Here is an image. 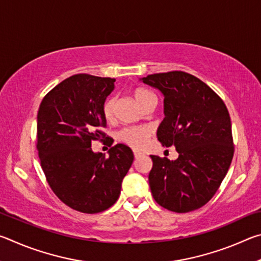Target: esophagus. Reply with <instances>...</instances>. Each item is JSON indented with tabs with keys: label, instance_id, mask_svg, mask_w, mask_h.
<instances>
[{
	"label": "esophagus",
	"instance_id": "34e87169",
	"mask_svg": "<svg viewBox=\"0 0 261 261\" xmlns=\"http://www.w3.org/2000/svg\"><path fill=\"white\" fill-rule=\"evenodd\" d=\"M134 154H135V158H136V159H139L140 156H143V154H141L140 152H137V151H135Z\"/></svg>",
	"mask_w": 261,
	"mask_h": 261
}]
</instances>
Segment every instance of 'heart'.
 <instances>
[{
    "label": "heart",
    "mask_w": 261,
    "mask_h": 261,
    "mask_svg": "<svg viewBox=\"0 0 261 261\" xmlns=\"http://www.w3.org/2000/svg\"><path fill=\"white\" fill-rule=\"evenodd\" d=\"M134 98L136 102L138 103L141 108H144L151 101L155 100V96L145 88H137L134 92ZM115 105H116V99L114 96H110L103 103V115L107 120H110L113 117L115 112ZM151 136V129L145 126H129L124 127L120 134L118 138L121 141L130 145L134 148H141L146 144L148 137Z\"/></svg>",
    "instance_id": "obj_1"
}]
</instances>
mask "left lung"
Listing matches in <instances>:
<instances>
[{"label":"left lung","mask_w":261,"mask_h":261,"mask_svg":"<svg viewBox=\"0 0 261 261\" xmlns=\"http://www.w3.org/2000/svg\"><path fill=\"white\" fill-rule=\"evenodd\" d=\"M140 81L165 98L156 137L178 153L176 160L151 155L148 182L154 200L176 213L200 208L218 191L232 160L226 105L204 82L183 71L148 74Z\"/></svg>","instance_id":"obj_1"}]
</instances>
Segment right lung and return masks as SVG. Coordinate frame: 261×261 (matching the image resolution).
I'll return each mask as SVG.
<instances>
[{"label":"right lung","instance_id":"right-lung-1","mask_svg":"<svg viewBox=\"0 0 261 261\" xmlns=\"http://www.w3.org/2000/svg\"><path fill=\"white\" fill-rule=\"evenodd\" d=\"M115 79L79 73L65 79L42 99L37 117V148L48 184L65 205L94 214L113 206L134 162L126 145L108 156L92 151L106 126L103 103Z\"/></svg>","mask_w":261,"mask_h":261}]
</instances>
